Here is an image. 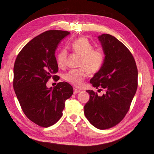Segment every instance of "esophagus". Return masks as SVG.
Here are the masks:
<instances>
[{
  "mask_svg": "<svg viewBox=\"0 0 154 154\" xmlns=\"http://www.w3.org/2000/svg\"><path fill=\"white\" fill-rule=\"evenodd\" d=\"M80 90H78V89H76V88H74V94H76V93H80Z\"/></svg>",
  "mask_w": 154,
  "mask_h": 154,
  "instance_id": "1",
  "label": "esophagus"
}]
</instances>
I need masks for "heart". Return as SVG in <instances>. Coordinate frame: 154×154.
I'll return each instance as SVG.
<instances>
[{"label":"heart","mask_w":154,"mask_h":154,"mask_svg":"<svg viewBox=\"0 0 154 154\" xmlns=\"http://www.w3.org/2000/svg\"><path fill=\"white\" fill-rule=\"evenodd\" d=\"M73 52L81 55L80 69H71L64 75L65 80L76 87L83 84V80L87 76L88 71L94 74L102 67L104 61V54L100 49H93L92 44L85 38H78L70 44ZM67 59V51L63 49L57 55V62L60 67L64 66Z\"/></svg>","instance_id":"1"}]
</instances>
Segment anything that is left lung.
Listing matches in <instances>:
<instances>
[{
  "label": "left lung",
  "mask_w": 154,
  "mask_h": 154,
  "mask_svg": "<svg viewBox=\"0 0 154 154\" xmlns=\"http://www.w3.org/2000/svg\"><path fill=\"white\" fill-rule=\"evenodd\" d=\"M98 39L105 57L90 83L106 92L99 96L93 90L86 91L90 98L84 106V114L96 128L106 129L117 125L129 111L137 91L138 70L133 56L120 41L108 34H103Z\"/></svg>",
  "instance_id": "obj_1"
}]
</instances>
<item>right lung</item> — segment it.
<instances>
[{"mask_svg": "<svg viewBox=\"0 0 154 154\" xmlns=\"http://www.w3.org/2000/svg\"><path fill=\"white\" fill-rule=\"evenodd\" d=\"M68 31L51 30L29 42L19 53L14 66L13 86L25 116L36 124L48 127L61 118L66 99L73 94L67 82L54 88L46 83L58 72L55 51Z\"/></svg>", "mask_w": 154, "mask_h": 154, "instance_id": "obj_1", "label": "right lung"}]
</instances>
